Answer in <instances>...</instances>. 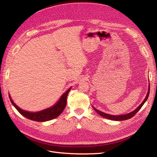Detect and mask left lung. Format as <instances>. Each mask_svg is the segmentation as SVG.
I'll return each mask as SVG.
<instances>
[{"mask_svg":"<svg viewBox=\"0 0 157 157\" xmlns=\"http://www.w3.org/2000/svg\"><path fill=\"white\" fill-rule=\"evenodd\" d=\"M149 92H150V84H149V86H148V92H147V94L146 95V96L144 99V100L142 101V103L140 104V105L137 107L135 110H134L133 111L129 113H127V114H124V115H110V114H107L105 113H103L101 111L98 110V109H96L94 107L92 106L93 109L95 110L98 115H100L101 117H103L105 118H107V119L109 120H112V121H125V120H128V119H130V118H132L134 117L136 113H137V112H138L140 109L141 108V107L144 105V104L145 103V101H147V99H148L149 97Z\"/></svg>","mask_w":157,"mask_h":157,"instance_id":"obj_1","label":"left lung"}]
</instances>
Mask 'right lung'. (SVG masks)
Segmentation results:
<instances>
[{
	"label": "right lung",
	"instance_id": "right-lung-1",
	"mask_svg": "<svg viewBox=\"0 0 157 157\" xmlns=\"http://www.w3.org/2000/svg\"><path fill=\"white\" fill-rule=\"evenodd\" d=\"M71 88L72 87L69 88L67 91L61 95V96L59 99V100L57 101L54 105L37 112H30L23 110V109L19 107L16 104L13 102L10 94H9V98H10V101L12 103L13 107H15L18 111V112L23 116H24L27 118H29V119L31 121L37 122H46L57 118L62 113V112L65 108L66 104H67V95L70 92Z\"/></svg>",
	"mask_w": 157,
	"mask_h": 157
}]
</instances>
